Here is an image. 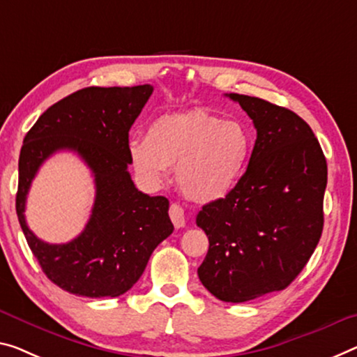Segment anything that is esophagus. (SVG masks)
Returning <instances> with one entry per match:
<instances>
[{
  "label": "esophagus",
  "instance_id": "esophagus-1",
  "mask_svg": "<svg viewBox=\"0 0 357 357\" xmlns=\"http://www.w3.org/2000/svg\"><path fill=\"white\" fill-rule=\"evenodd\" d=\"M169 215H171V220L174 223L175 228H183L185 227V212L182 209V206L178 204H171V207H169Z\"/></svg>",
  "mask_w": 357,
  "mask_h": 357
}]
</instances>
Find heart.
Masks as SVG:
<instances>
[{"label":"heart","instance_id":"obj_1","mask_svg":"<svg viewBox=\"0 0 357 357\" xmlns=\"http://www.w3.org/2000/svg\"><path fill=\"white\" fill-rule=\"evenodd\" d=\"M135 174L148 186L167 178L175 166V180L185 196L212 202L227 196L248 167L252 135L239 119H222L207 108L162 114L146 129L145 139L128 145Z\"/></svg>","mask_w":357,"mask_h":357}]
</instances>
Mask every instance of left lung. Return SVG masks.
Listing matches in <instances>:
<instances>
[{
  "instance_id": "1",
  "label": "left lung",
  "mask_w": 357,
  "mask_h": 357,
  "mask_svg": "<svg viewBox=\"0 0 357 357\" xmlns=\"http://www.w3.org/2000/svg\"><path fill=\"white\" fill-rule=\"evenodd\" d=\"M227 96L254 121L257 140L238 185L197 213L209 238L197 276L213 297L243 303L286 289L308 263L324 227L327 162L298 114Z\"/></svg>"
}]
</instances>
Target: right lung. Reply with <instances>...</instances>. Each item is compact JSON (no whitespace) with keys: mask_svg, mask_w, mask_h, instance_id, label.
Listing matches in <instances>:
<instances>
[{"mask_svg":"<svg viewBox=\"0 0 357 357\" xmlns=\"http://www.w3.org/2000/svg\"><path fill=\"white\" fill-rule=\"evenodd\" d=\"M153 86L84 87L62 98L26 132L19 158L15 211L46 276L70 294L119 297L139 281L153 250L174 231L169 201L135 188L128 171L129 129ZM60 149L75 151L91 169L96 201L84 233L47 245L29 231L24 202L37 169Z\"/></svg>","mask_w":357,"mask_h":357,"instance_id":"right-lung-1","label":"right lung"}]
</instances>
